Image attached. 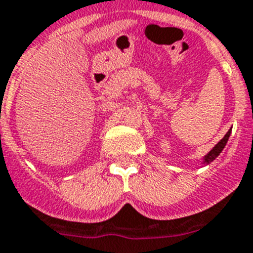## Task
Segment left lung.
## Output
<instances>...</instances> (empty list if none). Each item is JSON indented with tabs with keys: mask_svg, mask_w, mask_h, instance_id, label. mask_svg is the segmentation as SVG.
<instances>
[{
	"mask_svg": "<svg viewBox=\"0 0 253 253\" xmlns=\"http://www.w3.org/2000/svg\"><path fill=\"white\" fill-rule=\"evenodd\" d=\"M230 134H231V130H228V132L224 135L223 139H222V140H220V142L218 143V144H216V146L214 147V148H212V150L210 151L208 155H206V156H205L204 158L205 164H210L212 160H215V159L219 156V154L222 152V151H223L224 146H226V143H227L228 138H230Z\"/></svg>",
	"mask_w": 253,
	"mask_h": 253,
	"instance_id": "1",
	"label": "left lung"
}]
</instances>
